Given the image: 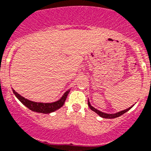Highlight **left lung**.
I'll return each mask as SVG.
<instances>
[{
  "mask_svg": "<svg viewBox=\"0 0 151 151\" xmlns=\"http://www.w3.org/2000/svg\"><path fill=\"white\" fill-rule=\"evenodd\" d=\"M88 105H89V108H90L92 111L96 112V114H99L100 116H101V117L106 118V119H113V118H116V117H118V116H120L121 115H123V114H125L126 112H127L129 110L131 109L133 106L132 105V107H130V108H127V109H126V110H123V111H119V112L115 113V114H106V113L101 112V111H99V110H97L96 108H93V107H92V106L90 104V102L89 101V100H88Z\"/></svg>",
  "mask_w": 151,
  "mask_h": 151,
  "instance_id": "8db88e82",
  "label": "left lung"
}]
</instances>
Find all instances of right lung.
Instances as JSON below:
<instances>
[{"instance_id":"obj_1","label":"right lung","mask_w":151,"mask_h":151,"mask_svg":"<svg viewBox=\"0 0 151 151\" xmlns=\"http://www.w3.org/2000/svg\"><path fill=\"white\" fill-rule=\"evenodd\" d=\"M13 93H14L15 96H16V98H17L24 105L26 106L27 108H29L30 110H32V111H35V112L37 113H43V114H50V113H52L53 112V111H56V110L59 109L61 107L63 106V104H65V101L66 100V98H67L69 92H70V89L66 91V92L64 93L63 96H62V97L59 100L52 103L35 102V101H30L28 99H25L24 97L20 96V95L19 94V93H17L14 89H13Z\"/></svg>"}]
</instances>
